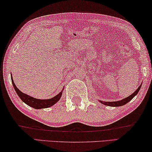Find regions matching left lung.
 Listing matches in <instances>:
<instances>
[{
    "mask_svg": "<svg viewBox=\"0 0 152 152\" xmlns=\"http://www.w3.org/2000/svg\"><path fill=\"white\" fill-rule=\"evenodd\" d=\"M141 85H142V84H141L140 86L138 87V89H136V90L134 91L132 94L130 95L129 96H128L125 98H123V99L121 100H118V101H114V102H104V101H101V100H99V102H100V103L104 104V105H108L110 107H120V106L124 105V104H127L128 102H129L130 100L132 99V98H133L136 94H137L138 93V91H140Z\"/></svg>",
    "mask_w": 152,
    "mask_h": 152,
    "instance_id": "obj_1",
    "label": "left lung"
}]
</instances>
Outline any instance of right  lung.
Segmentation results:
<instances>
[{
    "mask_svg": "<svg viewBox=\"0 0 152 152\" xmlns=\"http://www.w3.org/2000/svg\"><path fill=\"white\" fill-rule=\"evenodd\" d=\"M11 78L13 86H14L15 91H16V92L17 93V94H18L19 98H20V99L22 100V101L24 102L25 104H27V105L30 106L34 109H36V110L50 107H52V105H54V104L56 103L62 96L63 90H62L58 94L55 96L54 97L50 98V99H38V98H33L30 96L26 94L23 93L22 91L19 90V89L17 88L14 80H13L12 75Z\"/></svg>",
    "mask_w": 152,
    "mask_h": 152,
    "instance_id": "obj_1",
    "label": "right lung"
}]
</instances>
